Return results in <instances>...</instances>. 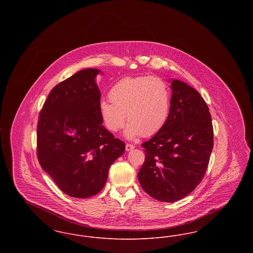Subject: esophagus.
<instances>
[{"mask_svg":"<svg viewBox=\"0 0 253 253\" xmlns=\"http://www.w3.org/2000/svg\"><path fill=\"white\" fill-rule=\"evenodd\" d=\"M125 149H126V151H127V152H129V151H131L132 149H134V146L132 144H126V146H125Z\"/></svg>","mask_w":253,"mask_h":253,"instance_id":"esophagus-1","label":"esophagus"}]
</instances>
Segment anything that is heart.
I'll list each match as a JSON object with an SVG mask.
<instances>
[{
  "label": "heart",
  "instance_id": "1",
  "mask_svg": "<svg viewBox=\"0 0 253 253\" xmlns=\"http://www.w3.org/2000/svg\"><path fill=\"white\" fill-rule=\"evenodd\" d=\"M107 100L98 102V113L105 128L118 132L127 123L124 135L135 139L151 136L167 123L170 112V91L157 77H127L111 87Z\"/></svg>",
  "mask_w": 253,
  "mask_h": 253
}]
</instances>
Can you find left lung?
<instances>
[{"label": "left lung", "instance_id": "obj_1", "mask_svg": "<svg viewBox=\"0 0 253 253\" xmlns=\"http://www.w3.org/2000/svg\"><path fill=\"white\" fill-rule=\"evenodd\" d=\"M170 112L165 126L142 143L145 162L137 177L146 193L175 202L201 182L213 147V128L203 97L184 82L169 80Z\"/></svg>", "mask_w": 253, "mask_h": 253}]
</instances>
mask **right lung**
<instances>
[{
	"label": "right lung",
	"mask_w": 253,
	"mask_h": 253,
	"mask_svg": "<svg viewBox=\"0 0 253 253\" xmlns=\"http://www.w3.org/2000/svg\"><path fill=\"white\" fill-rule=\"evenodd\" d=\"M100 73L87 68L56 85L39 117V162L63 193L76 198L99 193L111 165L125 152V143L105 129L98 113Z\"/></svg>",
	"instance_id": "right-lung-1"
}]
</instances>
